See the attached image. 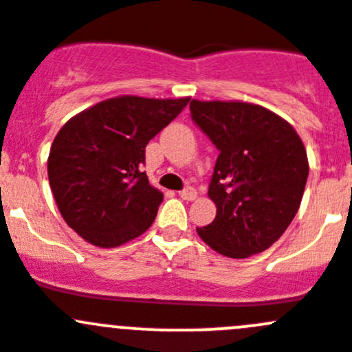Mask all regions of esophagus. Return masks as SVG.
I'll return each mask as SVG.
<instances>
[{
	"instance_id": "esophagus-1",
	"label": "esophagus",
	"mask_w": 352,
	"mask_h": 352,
	"mask_svg": "<svg viewBox=\"0 0 352 352\" xmlns=\"http://www.w3.org/2000/svg\"><path fill=\"white\" fill-rule=\"evenodd\" d=\"M179 197H182L183 201H195V199H197V192L188 186V188H185L179 192Z\"/></svg>"
}]
</instances>
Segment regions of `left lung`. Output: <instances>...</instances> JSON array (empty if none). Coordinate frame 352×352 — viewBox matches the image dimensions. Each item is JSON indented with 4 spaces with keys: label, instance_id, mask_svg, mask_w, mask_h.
<instances>
[{
    "label": "left lung",
    "instance_id": "left-lung-1",
    "mask_svg": "<svg viewBox=\"0 0 352 352\" xmlns=\"http://www.w3.org/2000/svg\"><path fill=\"white\" fill-rule=\"evenodd\" d=\"M193 122L220 150L208 195L216 218L197 234L228 258L272 246L300 208L307 151L292 124L244 101L190 102Z\"/></svg>",
    "mask_w": 352,
    "mask_h": 352
}]
</instances>
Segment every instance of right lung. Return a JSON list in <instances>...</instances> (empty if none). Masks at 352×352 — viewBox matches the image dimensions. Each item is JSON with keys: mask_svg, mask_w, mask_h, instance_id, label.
<instances>
[{"mask_svg": "<svg viewBox=\"0 0 352 352\" xmlns=\"http://www.w3.org/2000/svg\"><path fill=\"white\" fill-rule=\"evenodd\" d=\"M188 101L118 96L60 127L48 153V182L64 221L87 243L117 248L150 228L164 193L141 170L144 148Z\"/></svg>", "mask_w": 352, "mask_h": 352, "instance_id": "add662e5", "label": "right lung"}]
</instances>
